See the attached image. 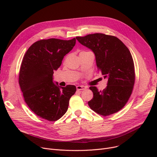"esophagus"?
<instances>
[{
	"mask_svg": "<svg viewBox=\"0 0 157 157\" xmlns=\"http://www.w3.org/2000/svg\"><path fill=\"white\" fill-rule=\"evenodd\" d=\"M76 89L78 90H85L87 89V87H85V86H83V85H78L76 87Z\"/></svg>",
	"mask_w": 157,
	"mask_h": 157,
	"instance_id": "1",
	"label": "esophagus"
}]
</instances>
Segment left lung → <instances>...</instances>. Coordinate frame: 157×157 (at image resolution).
Returning <instances> with one entry per match:
<instances>
[{
	"instance_id": "8db88e82",
	"label": "left lung",
	"mask_w": 157,
	"mask_h": 157,
	"mask_svg": "<svg viewBox=\"0 0 157 157\" xmlns=\"http://www.w3.org/2000/svg\"><path fill=\"white\" fill-rule=\"evenodd\" d=\"M75 38L92 50L98 70L108 79L107 87L102 91L89 87L93 93V98L88 102L89 107L103 116L119 112L128 102L135 82L134 64L129 49L118 38L102 33Z\"/></svg>"
}]
</instances>
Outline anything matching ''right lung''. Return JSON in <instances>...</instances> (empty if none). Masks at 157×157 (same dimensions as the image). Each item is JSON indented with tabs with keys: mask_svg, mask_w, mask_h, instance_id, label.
<instances>
[{
	"mask_svg": "<svg viewBox=\"0 0 157 157\" xmlns=\"http://www.w3.org/2000/svg\"><path fill=\"white\" fill-rule=\"evenodd\" d=\"M75 38L40 40L31 45L23 59L19 84L25 102L40 117L59 119L67 112L69 100L76 91L75 85L60 87L53 82V73L66 55L73 49Z\"/></svg>",
	"mask_w": 157,
	"mask_h": 157,
	"instance_id": "right-lung-1",
	"label": "right lung"
}]
</instances>
